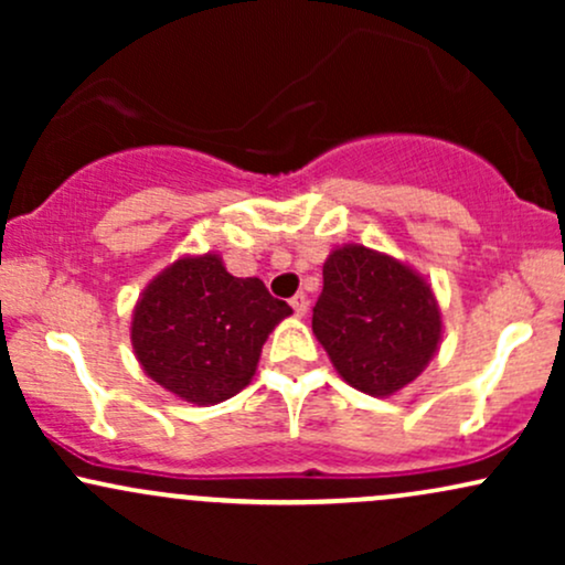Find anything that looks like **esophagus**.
Returning <instances> with one entry per match:
<instances>
[{
  "instance_id": "esophagus-1",
  "label": "esophagus",
  "mask_w": 565,
  "mask_h": 565,
  "mask_svg": "<svg viewBox=\"0 0 565 565\" xmlns=\"http://www.w3.org/2000/svg\"><path fill=\"white\" fill-rule=\"evenodd\" d=\"M289 305H291V310H295L297 316H305V313H308V305H310L308 295H305V291H297V295L289 300Z\"/></svg>"
}]
</instances>
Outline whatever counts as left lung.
<instances>
[{"label": "left lung", "mask_w": 565, "mask_h": 565, "mask_svg": "<svg viewBox=\"0 0 565 565\" xmlns=\"http://www.w3.org/2000/svg\"><path fill=\"white\" fill-rule=\"evenodd\" d=\"M313 332L348 385L391 395L433 359L440 313L430 287L406 265L366 246H342L323 263Z\"/></svg>", "instance_id": "1"}]
</instances>
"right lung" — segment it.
I'll return each mask as SVG.
<instances>
[{
  "label": "right lung",
  "mask_w": 565,
  "mask_h": 565,
  "mask_svg": "<svg viewBox=\"0 0 565 565\" xmlns=\"http://www.w3.org/2000/svg\"><path fill=\"white\" fill-rule=\"evenodd\" d=\"M289 313L260 278L231 276L217 255L185 257L142 291L132 345L153 382L210 406L246 387L265 340Z\"/></svg>",
  "instance_id": "add662e5"
}]
</instances>
